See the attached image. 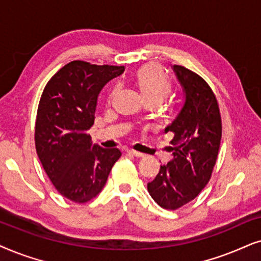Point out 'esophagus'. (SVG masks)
I'll return each mask as SVG.
<instances>
[{"mask_svg": "<svg viewBox=\"0 0 261 261\" xmlns=\"http://www.w3.org/2000/svg\"><path fill=\"white\" fill-rule=\"evenodd\" d=\"M128 154L136 156V158H144V156H145L144 154H142V152L136 151V150H128Z\"/></svg>", "mask_w": 261, "mask_h": 261, "instance_id": "obj_1", "label": "esophagus"}]
</instances>
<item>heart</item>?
<instances>
[{
	"label": "heart",
	"instance_id": "heart-1",
	"mask_svg": "<svg viewBox=\"0 0 261 261\" xmlns=\"http://www.w3.org/2000/svg\"><path fill=\"white\" fill-rule=\"evenodd\" d=\"M136 80L144 99H155L161 102L171 93V82L156 64L141 68L137 71Z\"/></svg>",
	"mask_w": 261,
	"mask_h": 261
}]
</instances>
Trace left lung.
Segmentation results:
<instances>
[{
    "label": "left lung",
    "mask_w": 261,
    "mask_h": 261,
    "mask_svg": "<svg viewBox=\"0 0 261 261\" xmlns=\"http://www.w3.org/2000/svg\"><path fill=\"white\" fill-rule=\"evenodd\" d=\"M185 93V102L165 133L171 141L173 160L160 167L148 182V192L160 206L176 210L196 198L206 186L216 163L222 137V120L213 89L196 72L173 65Z\"/></svg>",
    "instance_id": "1"
}]
</instances>
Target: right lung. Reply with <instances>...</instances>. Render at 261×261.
Listing matches in <instances>:
<instances>
[{
	"label": "right lung",
	"instance_id": "add662e5",
	"mask_svg": "<svg viewBox=\"0 0 261 261\" xmlns=\"http://www.w3.org/2000/svg\"><path fill=\"white\" fill-rule=\"evenodd\" d=\"M124 67L72 61L46 83L38 106L34 141L48 179L62 196L86 203L98 196L119 149L93 144L88 130L95 119L99 93Z\"/></svg>",
	"mask_w": 261,
	"mask_h": 261
}]
</instances>
